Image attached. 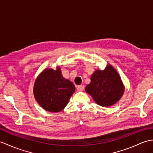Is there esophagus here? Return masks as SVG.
<instances>
[{
    "instance_id": "obj_1",
    "label": "esophagus",
    "mask_w": 153,
    "mask_h": 153,
    "mask_svg": "<svg viewBox=\"0 0 153 153\" xmlns=\"http://www.w3.org/2000/svg\"><path fill=\"white\" fill-rule=\"evenodd\" d=\"M84 88H85V86L84 85H78L77 87V89L78 91H82L84 89Z\"/></svg>"
}]
</instances>
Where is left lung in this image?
Wrapping results in <instances>:
<instances>
[{"label":"left lung","instance_id":"8db88e82","mask_svg":"<svg viewBox=\"0 0 153 153\" xmlns=\"http://www.w3.org/2000/svg\"><path fill=\"white\" fill-rule=\"evenodd\" d=\"M85 91L92 96L99 105L110 106L121 98L123 87L121 78L116 70L108 65L105 70H97L91 77V83Z\"/></svg>","mask_w":153,"mask_h":153}]
</instances>
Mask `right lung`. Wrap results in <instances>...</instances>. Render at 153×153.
<instances>
[{
  "instance_id": "right-lung-1",
  "label": "right lung",
  "mask_w": 153,
  "mask_h": 153,
  "mask_svg": "<svg viewBox=\"0 0 153 153\" xmlns=\"http://www.w3.org/2000/svg\"><path fill=\"white\" fill-rule=\"evenodd\" d=\"M76 87L70 80L65 79L60 68L45 70L34 84L33 93L37 102L51 112H58L66 106Z\"/></svg>"
}]
</instances>
